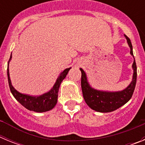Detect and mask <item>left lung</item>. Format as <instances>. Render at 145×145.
<instances>
[{"instance_id": "left-lung-1", "label": "left lung", "mask_w": 145, "mask_h": 145, "mask_svg": "<svg viewBox=\"0 0 145 145\" xmlns=\"http://www.w3.org/2000/svg\"><path fill=\"white\" fill-rule=\"evenodd\" d=\"M125 38L130 48L131 55L133 54V47L130 39L125 35ZM132 80L125 89L118 91L97 90L92 88L87 79L84 70L80 68L81 71V88L84 100L87 105L93 110L99 112H110L116 110L127 103L131 98L137 83V65L135 59L132 65Z\"/></svg>"}]
</instances>
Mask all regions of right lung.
Instances as JSON below:
<instances>
[{
    "label": "right lung",
    "mask_w": 145,
    "mask_h": 145,
    "mask_svg": "<svg viewBox=\"0 0 145 145\" xmlns=\"http://www.w3.org/2000/svg\"><path fill=\"white\" fill-rule=\"evenodd\" d=\"M11 58H12V56L11 55L8 62L7 75L10 90L14 98L21 104L22 105L24 106L25 108L30 111H34L36 112H44L52 110L57 103L58 92L61 83L65 78V77L67 76L71 67L65 69L63 72H61L57 78L54 86L48 92L40 96L29 95V94H25V93H22L19 92L14 88L11 84L9 75V70H8V65H9V62Z\"/></svg>",
    "instance_id": "right-lung-1"
}]
</instances>
